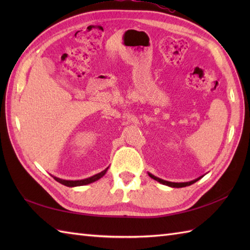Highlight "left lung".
Masks as SVG:
<instances>
[{"instance_id":"left-lung-1","label":"left lung","mask_w":250,"mask_h":250,"mask_svg":"<svg viewBox=\"0 0 250 250\" xmlns=\"http://www.w3.org/2000/svg\"><path fill=\"white\" fill-rule=\"evenodd\" d=\"M149 176H150L152 179L157 180V182H159V183H161V184H163V185H167V186H169V187H174V188L187 187V186H190V185L194 184L195 182H198V180L201 178V177H199V178H196V179H194V180H191V182H188V183H172V182H167V180H163V179H160V178H158V177H156V176H153L152 174H149Z\"/></svg>"}]
</instances>
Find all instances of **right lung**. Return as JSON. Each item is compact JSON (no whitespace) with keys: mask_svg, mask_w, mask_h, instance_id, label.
<instances>
[{"mask_svg":"<svg viewBox=\"0 0 250 250\" xmlns=\"http://www.w3.org/2000/svg\"><path fill=\"white\" fill-rule=\"evenodd\" d=\"M107 168H105L104 171H102V172L99 173V174L93 175L92 177H89V178H86V179H82V180H64V179H60V178H58V177H55V176H52V177H54L58 183H60L62 185H64V186H67V187H76V186H83V185L91 184V183L95 182V180L100 179L106 173V171H107Z\"/></svg>","mask_w":250,"mask_h":250,"instance_id":"right-lung-1","label":"right lung"}]
</instances>
